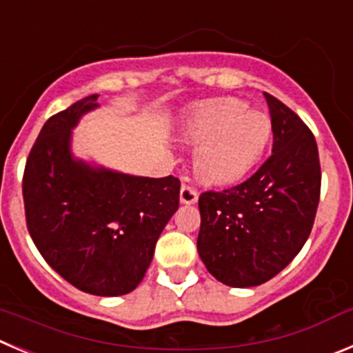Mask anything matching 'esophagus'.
I'll return each mask as SVG.
<instances>
[{
    "label": "esophagus",
    "instance_id": "34e87169",
    "mask_svg": "<svg viewBox=\"0 0 353 353\" xmlns=\"http://www.w3.org/2000/svg\"><path fill=\"white\" fill-rule=\"evenodd\" d=\"M199 200V192H196V188L190 186V184H183L181 186V202L186 203V205H192Z\"/></svg>",
    "mask_w": 353,
    "mask_h": 353
}]
</instances>
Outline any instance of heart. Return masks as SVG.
Returning a JSON list of instances; mask_svg holds the SVG:
<instances>
[{
	"label": "heart",
	"instance_id": "b5f03b06",
	"mask_svg": "<svg viewBox=\"0 0 353 353\" xmlns=\"http://www.w3.org/2000/svg\"><path fill=\"white\" fill-rule=\"evenodd\" d=\"M184 136L199 144L195 165L200 177L228 184L258 163L272 136V123L263 111L247 110L239 99H212L188 120Z\"/></svg>",
	"mask_w": 353,
	"mask_h": 353
}]
</instances>
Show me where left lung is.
<instances>
[{
	"mask_svg": "<svg viewBox=\"0 0 353 353\" xmlns=\"http://www.w3.org/2000/svg\"><path fill=\"white\" fill-rule=\"evenodd\" d=\"M273 148L249 179L199 199L196 249L212 276L232 288L270 281L301 251L321 199V161L312 130L266 94Z\"/></svg>",
	"mask_w": 353,
	"mask_h": 353,
	"instance_id": "1",
	"label": "left lung"
}]
</instances>
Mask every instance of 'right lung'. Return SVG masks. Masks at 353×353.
<instances>
[{
	"mask_svg": "<svg viewBox=\"0 0 353 353\" xmlns=\"http://www.w3.org/2000/svg\"><path fill=\"white\" fill-rule=\"evenodd\" d=\"M88 95L43 125L26 161L22 195L39 254L80 291H134L153 259L161 230L179 207L181 181L92 167L71 154V128L97 108Z\"/></svg>",
	"mask_w": 353,
	"mask_h": 353,
	"instance_id": "obj_1",
	"label": "right lung"
}]
</instances>
